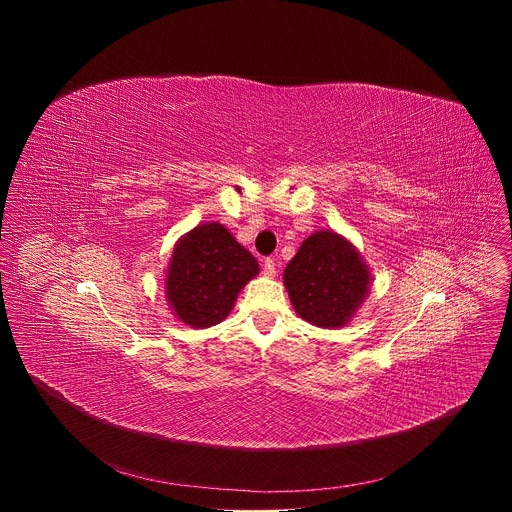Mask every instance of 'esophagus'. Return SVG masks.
Returning <instances> with one entry per match:
<instances>
[{
  "label": "esophagus",
  "instance_id": "esophagus-1",
  "mask_svg": "<svg viewBox=\"0 0 512 512\" xmlns=\"http://www.w3.org/2000/svg\"><path fill=\"white\" fill-rule=\"evenodd\" d=\"M275 273H277L275 261H273V259H265V263H263V275H265V277H275Z\"/></svg>",
  "mask_w": 512,
  "mask_h": 512
}]
</instances>
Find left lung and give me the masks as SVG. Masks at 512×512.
<instances>
[{"label":"left lung","mask_w":512,"mask_h":512,"mask_svg":"<svg viewBox=\"0 0 512 512\" xmlns=\"http://www.w3.org/2000/svg\"><path fill=\"white\" fill-rule=\"evenodd\" d=\"M296 314L312 326H346L367 300L373 273L360 251L336 231H314L283 271Z\"/></svg>","instance_id":"left-lung-1"}]
</instances>
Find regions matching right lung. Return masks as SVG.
Instances as JSON below:
<instances>
[{
	"label": "right lung",
	"instance_id": "right-lung-1",
	"mask_svg": "<svg viewBox=\"0 0 512 512\" xmlns=\"http://www.w3.org/2000/svg\"><path fill=\"white\" fill-rule=\"evenodd\" d=\"M259 275L257 259L221 223H202L184 233L164 271V294L176 320L190 328L221 324Z\"/></svg>",
	"mask_w": 512,
	"mask_h": 512
}]
</instances>
